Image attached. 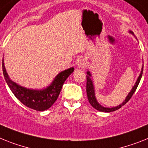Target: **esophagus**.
I'll list each match as a JSON object with an SVG mask.
<instances>
[{"label": "esophagus", "instance_id": "obj_1", "mask_svg": "<svg viewBox=\"0 0 148 148\" xmlns=\"http://www.w3.org/2000/svg\"><path fill=\"white\" fill-rule=\"evenodd\" d=\"M86 65V62L85 59H81L80 62H78V67L79 68H85Z\"/></svg>", "mask_w": 148, "mask_h": 148}]
</instances>
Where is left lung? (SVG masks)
I'll return each instance as SVG.
<instances>
[{"instance_id": "1", "label": "left lung", "mask_w": 148, "mask_h": 148, "mask_svg": "<svg viewBox=\"0 0 148 148\" xmlns=\"http://www.w3.org/2000/svg\"><path fill=\"white\" fill-rule=\"evenodd\" d=\"M142 74H143V68H142V69H141V74H140L139 75V77L138 78L137 81H136V83H135V85L133 86V88H132V89L131 90V92L129 93V95H127L126 100H125V101L121 104V105H119V106L110 108H104V107L101 106V105H99V103L97 102V101H96V99H95V92H94V87H93L92 81L91 78H90L91 74H90V73L88 71L87 76H86V95H87L88 100H89L90 105H91L95 109L99 110V111H102V112H112V111H114V110H118V109H120L121 107L123 106L125 104H126L128 101H130V99H131L132 95L135 93V90H136V89H137L138 87V84H139V82L140 80H141V77H142Z\"/></svg>"}]
</instances>
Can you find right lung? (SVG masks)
I'll list each match as a JSON object with an SVG mask.
<instances>
[{
  "label": "right lung",
  "instance_id": "right-lung-1",
  "mask_svg": "<svg viewBox=\"0 0 148 148\" xmlns=\"http://www.w3.org/2000/svg\"><path fill=\"white\" fill-rule=\"evenodd\" d=\"M2 68H3L5 80L15 96L23 105L29 108L38 111L47 110L54 104L59 97V93L64 81L72 72L74 71V68H71L68 70L61 72L57 75L53 84L49 86L43 90L39 91V90H33V89L22 87L12 81L6 71L3 64V60L2 62Z\"/></svg>",
  "mask_w": 148,
  "mask_h": 148
}]
</instances>
